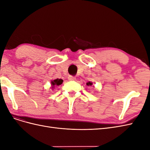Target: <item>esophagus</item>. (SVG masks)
<instances>
[{"instance_id": "esophagus-1", "label": "esophagus", "mask_w": 150, "mask_h": 150, "mask_svg": "<svg viewBox=\"0 0 150 150\" xmlns=\"http://www.w3.org/2000/svg\"><path fill=\"white\" fill-rule=\"evenodd\" d=\"M68 79H69V81H74L76 79V78L74 76H68Z\"/></svg>"}]
</instances>
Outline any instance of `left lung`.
Returning a JSON list of instances; mask_svg holds the SVG:
<instances>
[{"mask_svg":"<svg viewBox=\"0 0 150 150\" xmlns=\"http://www.w3.org/2000/svg\"><path fill=\"white\" fill-rule=\"evenodd\" d=\"M87 84L88 86H91V85H92V83H91V82H88L87 84Z\"/></svg>","mask_w":150,"mask_h":150,"instance_id":"8db88e82","label":"left lung"}]
</instances>
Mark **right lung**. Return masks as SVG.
Returning a JSON list of instances; mask_svg holds the SVG:
<instances>
[{
  "label": "right lung",
  "instance_id": "obj_1",
  "mask_svg": "<svg viewBox=\"0 0 150 150\" xmlns=\"http://www.w3.org/2000/svg\"><path fill=\"white\" fill-rule=\"evenodd\" d=\"M62 81H63L62 79H56L55 80L52 81L51 84L52 85V87H54V86L55 85L59 86L60 84H61L62 83Z\"/></svg>",
  "mask_w": 150,
  "mask_h": 150
}]
</instances>
